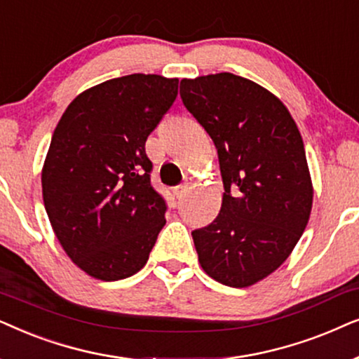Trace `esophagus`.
<instances>
[{"label":"esophagus","mask_w":359,"mask_h":359,"mask_svg":"<svg viewBox=\"0 0 359 359\" xmlns=\"http://www.w3.org/2000/svg\"><path fill=\"white\" fill-rule=\"evenodd\" d=\"M189 189H190V182H189V180H185L182 185H179V187L175 189V197L179 198V200L182 198V197H185V194L189 192Z\"/></svg>","instance_id":"34e87169"}]
</instances>
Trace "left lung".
I'll return each mask as SVG.
<instances>
[{"mask_svg":"<svg viewBox=\"0 0 359 359\" xmlns=\"http://www.w3.org/2000/svg\"><path fill=\"white\" fill-rule=\"evenodd\" d=\"M180 97L218 151V217L192 238L202 269L250 287L287 259L307 226L313 187L300 131L276 95L240 75L184 79Z\"/></svg>","mask_w":359,"mask_h":359,"instance_id":"1","label":"left lung"}]
</instances>
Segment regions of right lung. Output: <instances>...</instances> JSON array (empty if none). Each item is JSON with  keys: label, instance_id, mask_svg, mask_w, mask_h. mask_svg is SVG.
<instances>
[{"label": "right lung", "instance_id": "add662e5", "mask_svg": "<svg viewBox=\"0 0 359 359\" xmlns=\"http://www.w3.org/2000/svg\"><path fill=\"white\" fill-rule=\"evenodd\" d=\"M179 79L133 74L95 85L57 124L42 198L57 240L83 272L126 279L149 259L165 224L146 140L177 98Z\"/></svg>", "mask_w": 359, "mask_h": 359}]
</instances>
